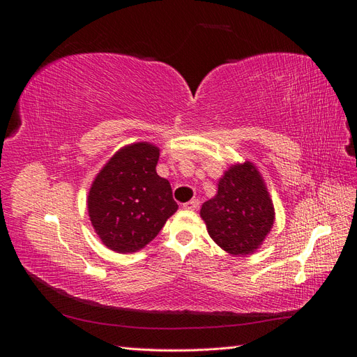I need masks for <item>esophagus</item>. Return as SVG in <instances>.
<instances>
[{
    "label": "esophagus",
    "mask_w": 357,
    "mask_h": 357,
    "mask_svg": "<svg viewBox=\"0 0 357 357\" xmlns=\"http://www.w3.org/2000/svg\"><path fill=\"white\" fill-rule=\"evenodd\" d=\"M199 207V201L198 199H193V201H189L186 204H183V208L185 210H197Z\"/></svg>",
    "instance_id": "1"
}]
</instances>
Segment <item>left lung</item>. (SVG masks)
<instances>
[{
	"mask_svg": "<svg viewBox=\"0 0 357 357\" xmlns=\"http://www.w3.org/2000/svg\"><path fill=\"white\" fill-rule=\"evenodd\" d=\"M199 214L213 241L232 256L255 253L275 220L273 199L250 160L225 171L218 193L202 204Z\"/></svg>",
	"mask_w": 357,
	"mask_h": 357,
	"instance_id": "8db88e82",
	"label": "left lung"
}]
</instances>
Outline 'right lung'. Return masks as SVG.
Segmentation results:
<instances>
[{
  "label": "right lung",
  "mask_w": 357,
  "mask_h": 357,
  "mask_svg": "<svg viewBox=\"0 0 357 357\" xmlns=\"http://www.w3.org/2000/svg\"><path fill=\"white\" fill-rule=\"evenodd\" d=\"M159 147L128 144L100 169L88 195L96 235L116 253L142 250L178 208L171 185L156 172Z\"/></svg>",
  "instance_id": "1"
}]
</instances>
